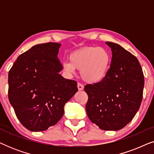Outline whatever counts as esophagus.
I'll return each mask as SVG.
<instances>
[{
  "mask_svg": "<svg viewBox=\"0 0 154 154\" xmlns=\"http://www.w3.org/2000/svg\"><path fill=\"white\" fill-rule=\"evenodd\" d=\"M77 86H78V89H79V90H83V85H82L81 83H78L77 84Z\"/></svg>",
  "mask_w": 154,
  "mask_h": 154,
  "instance_id": "34e87169",
  "label": "esophagus"
}]
</instances>
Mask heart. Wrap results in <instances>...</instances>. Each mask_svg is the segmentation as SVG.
Here are the masks:
<instances>
[{"label":"heart","mask_w":154,"mask_h":154,"mask_svg":"<svg viewBox=\"0 0 154 154\" xmlns=\"http://www.w3.org/2000/svg\"><path fill=\"white\" fill-rule=\"evenodd\" d=\"M70 62L63 63V69L73 74L75 69L81 70V76L89 83L102 81L108 73L111 57L104 48L90 46L73 52L69 56Z\"/></svg>","instance_id":"b5f03b06"}]
</instances>
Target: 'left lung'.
Returning a JSON list of instances; mask_svg holds the SVG:
<instances>
[{"mask_svg": "<svg viewBox=\"0 0 154 154\" xmlns=\"http://www.w3.org/2000/svg\"><path fill=\"white\" fill-rule=\"evenodd\" d=\"M111 48L110 68L104 79L84 88L88 100L85 108L92 123L104 130H119L132 121L140 109L144 79L135 56L119 44Z\"/></svg>", "mask_w": 154, "mask_h": 154, "instance_id": "8db88e82", "label": "left lung"}]
</instances>
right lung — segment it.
<instances>
[{"mask_svg":"<svg viewBox=\"0 0 154 154\" xmlns=\"http://www.w3.org/2000/svg\"><path fill=\"white\" fill-rule=\"evenodd\" d=\"M61 44L33 46L17 57L8 73V98L20 123L30 131L54 125L78 91L76 81L63 78L57 57Z\"/></svg>","mask_w":154,"mask_h":154,"instance_id":"obj_1","label":"right lung"}]
</instances>
